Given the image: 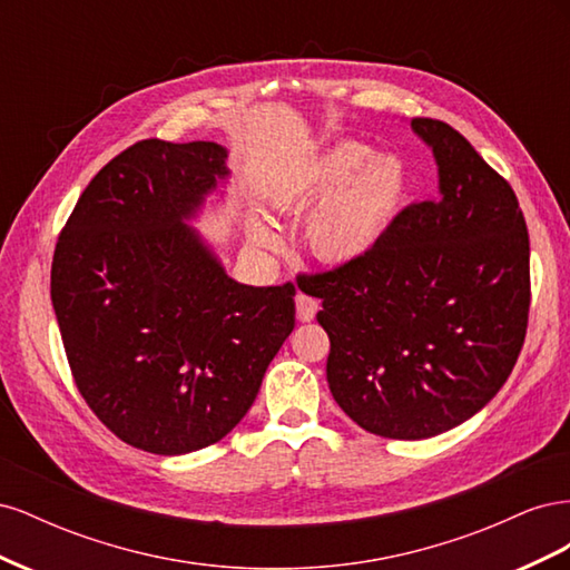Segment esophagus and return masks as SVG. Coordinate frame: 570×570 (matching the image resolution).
Masks as SVG:
<instances>
[{"label":"esophagus","instance_id":"esophagus-1","mask_svg":"<svg viewBox=\"0 0 570 570\" xmlns=\"http://www.w3.org/2000/svg\"><path fill=\"white\" fill-rule=\"evenodd\" d=\"M295 302H297V318L304 321V323L314 321V316H316V312H318V302H316L314 297L304 295V292H297Z\"/></svg>","mask_w":570,"mask_h":570}]
</instances>
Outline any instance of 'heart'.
I'll use <instances>...</instances> for the list:
<instances>
[{
    "label": "heart",
    "mask_w": 570,
    "mask_h": 570,
    "mask_svg": "<svg viewBox=\"0 0 570 570\" xmlns=\"http://www.w3.org/2000/svg\"><path fill=\"white\" fill-rule=\"evenodd\" d=\"M409 193L406 166L394 154L344 140L323 149L292 178L278 199L283 212L306 220V245L327 264H352L383 243ZM254 243L271 247L278 235L252 220Z\"/></svg>",
    "instance_id": "obj_1"
}]
</instances>
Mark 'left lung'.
<instances>
[{"instance_id": "left-lung-1", "label": "left lung", "mask_w": 570, "mask_h": 570, "mask_svg": "<svg viewBox=\"0 0 570 570\" xmlns=\"http://www.w3.org/2000/svg\"><path fill=\"white\" fill-rule=\"evenodd\" d=\"M411 128L435 154L438 199L396 214L368 256L297 278L323 299L335 402L392 440L440 435L485 406L530 312V239L511 185L444 120Z\"/></svg>"}]
</instances>
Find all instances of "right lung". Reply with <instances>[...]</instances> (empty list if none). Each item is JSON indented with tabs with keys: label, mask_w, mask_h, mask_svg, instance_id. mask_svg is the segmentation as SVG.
Returning <instances> with one entry per match:
<instances>
[{
	"label": "right lung",
	"mask_w": 570,
	"mask_h": 570,
	"mask_svg": "<svg viewBox=\"0 0 570 570\" xmlns=\"http://www.w3.org/2000/svg\"><path fill=\"white\" fill-rule=\"evenodd\" d=\"M216 142L151 137L85 187L57 239L51 304L82 400L137 450L226 438L295 327V285L235 283L185 226L228 176Z\"/></svg>",
	"instance_id": "1"
}]
</instances>
